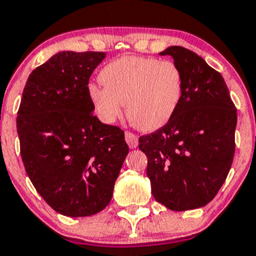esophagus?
Returning a JSON list of instances; mask_svg holds the SVG:
<instances>
[{
	"instance_id": "1",
	"label": "esophagus",
	"mask_w": 256,
	"mask_h": 256,
	"mask_svg": "<svg viewBox=\"0 0 256 256\" xmlns=\"http://www.w3.org/2000/svg\"><path fill=\"white\" fill-rule=\"evenodd\" d=\"M125 140H126V142L128 144V146H130V148H138V135H135L134 132H131V131H126Z\"/></svg>"
}]
</instances>
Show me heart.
<instances>
[{"label": "heart", "instance_id": "1", "mask_svg": "<svg viewBox=\"0 0 256 256\" xmlns=\"http://www.w3.org/2000/svg\"><path fill=\"white\" fill-rule=\"evenodd\" d=\"M90 84L88 95L101 120L112 122L122 112L144 131L162 128L175 115L184 95V74L175 62L155 57L124 56L108 62Z\"/></svg>", "mask_w": 256, "mask_h": 256}]
</instances>
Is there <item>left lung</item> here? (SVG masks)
Returning <instances> with one entry per match:
<instances>
[{
  "instance_id": "left-lung-1",
  "label": "left lung",
  "mask_w": 256,
  "mask_h": 256,
  "mask_svg": "<svg viewBox=\"0 0 256 256\" xmlns=\"http://www.w3.org/2000/svg\"><path fill=\"white\" fill-rule=\"evenodd\" d=\"M168 54L184 74V95L166 125L138 138L148 156L151 192L174 212L209 204L224 184L235 154L236 108L222 76L181 46Z\"/></svg>"
}]
</instances>
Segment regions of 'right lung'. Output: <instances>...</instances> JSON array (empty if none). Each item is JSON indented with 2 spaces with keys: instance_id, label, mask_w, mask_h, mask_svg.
I'll use <instances>...</instances> for the list:
<instances>
[{
  "instance_id": "obj_1",
  "label": "right lung",
  "mask_w": 256,
  "mask_h": 256,
  "mask_svg": "<svg viewBox=\"0 0 256 256\" xmlns=\"http://www.w3.org/2000/svg\"><path fill=\"white\" fill-rule=\"evenodd\" d=\"M105 52H58L32 71L17 112L24 168L62 215L90 216L110 202L128 154L118 126L92 114L88 80Z\"/></svg>"
}]
</instances>
